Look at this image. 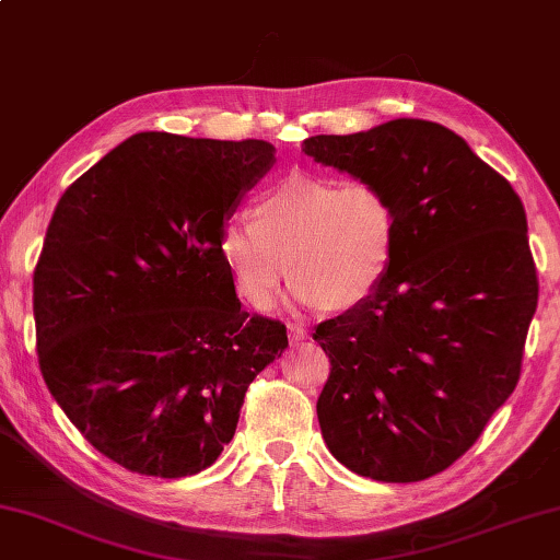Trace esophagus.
<instances>
[{"label": "esophagus", "mask_w": 560, "mask_h": 560, "mask_svg": "<svg viewBox=\"0 0 560 560\" xmlns=\"http://www.w3.org/2000/svg\"><path fill=\"white\" fill-rule=\"evenodd\" d=\"M288 331H290V339H292V341L307 339V329H304V324L292 322V324H288Z\"/></svg>", "instance_id": "obj_1"}]
</instances>
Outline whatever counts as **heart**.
<instances>
[{
  "label": "heart",
  "mask_w": 560,
  "mask_h": 560,
  "mask_svg": "<svg viewBox=\"0 0 560 560\" xmlns=\"http://www.w3.org/2000/svg\"><path fill=\"white\" fill-rule=\"evenodd\" d=\"M250 217L224 221L219 256L253 310L276 302L288 270L302 304L351 310L377 292L393 268L397 209L365 177L292 171L258 195Z\"/></svg>",
  "instance_id": "1"
}]
</instances>
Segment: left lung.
Wrapping results in <instances>:
<instances>
[{"label":"left lung","instance_id":"8db88e82","mask_svg":"<svg viewBox=\"0 0 560 560\" xmlns=\"http://www.w3.org/2000/svg\"><path fill=\"white\" fill-rule=\"evenodd\" d=\"M302 151L377 183L399 221L385 282L314 331L331 363L322 436L358 476L427 480L476 444L520 383L539 302L524 205L434 121L312 136Z\"/></svg>","mask_w":560,"mask_h":560}]
</instances>
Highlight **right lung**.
<instances>
[{"mask_svg": "<svg viewBox=\"0 0 560 560\" xmlns=\"http://www.w3.org/2000/svg\"><path fill=\"white\" fill-rule=\"evenodd\" d=\"M268 141L145 131L80 175L34 270L36 351L50 395L102 456L153 478L212 466L246 389L288 348L241 310L219 256Z\"/></svg>", "mask_w": 560, "mask_h": 560, "instance_id": "right-lung-1", "label": "right lung"}]
</instances>
